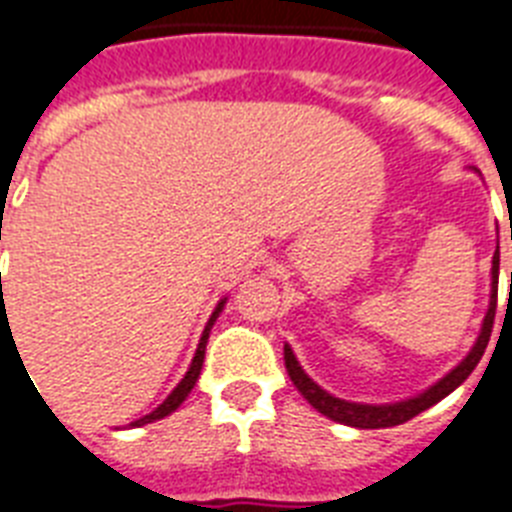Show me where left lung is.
<instances>
[{
    "label": "left lung",
    "instance_id": "1",
    "mask_svg": "<svg viewBox=\"0 0 512 512\" xmlns=\"http://www.w3.org/2000/svg\"><path fill=\"white\" fill-rule=\"evenodd\" d=\"M497 280H500V243H497V251L492 256V293H489V308L487 316H484V322H481L479 337H476L474 348L468 350V356L445 374V377L434 382L432 387H426L424 392H418L413 398L398 400V403H353V400H342L335 398V395H329L327 390H322L314 379L308 377L303 366L295 358L293 348L285 342V369L293 379V384L298 387L303 398L308 403L314 405L316 411L322 413V416L332 418L337 424L345 426H356V429H387V426H398L405 424V421H411L413 416H418L426 408H432L437 405L439 400L447 398L450 392L458 390L460 384L466 382L468 374L476 369V363L481 361L484 356V350H487L489 335H492V324H494V308H497Z\"/></svg>",
    "mask_w": 512,
    "mask_h": 512
}]
</instances>
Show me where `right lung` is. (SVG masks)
I'll return each instance as SVG.
<instances>
[{
	"label": "right lung",
	"mask_w": 512,
	"mask_h": 512,
	"mask_svg": "<svg viewBox=\"0 0 512 512\" xmlns=\"http://www.w3.org/2000/svg\"><path fill=\"white\" fill-rule=\"evenodd\" d=\"M225 303H227V298H222V301L217 303V308H214V311H211L209 322H206V327H204V335H201V340H198L196 356H193V361H190V369L185 371V377L180 379V384H177L175 390H172L170 395H167V400H164V403L159 405V408H154V411H151L149 416H143V418H138V421H133V424H130V426L154 424V421H159V418H164V416H170V413H175L177 408H180V405H183V400L188 398L190 390H193V387H196L198 374H201V366H204L206 342H209V332H211V327H214V322H217V316L222 314V308H225Z\"/></svg>",
	"instance_id": "obj_1"
}]
</instances>
